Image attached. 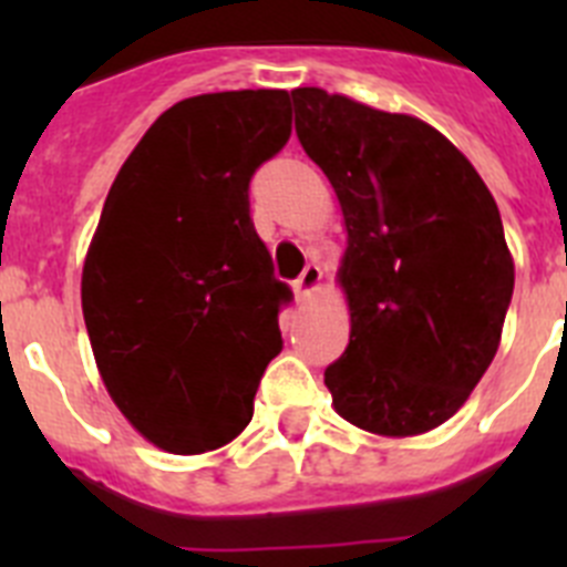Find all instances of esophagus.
Instances as JSON below:
<instances>
[{
	"label": "esophagus",
	"mask_w": 567,
	"mask_h": 567,
	"mask_svg": "<svg viewBox=\"0 0 567 567\" xmlns=\"http://www.w3.org/2000/svg\"><path fill=\"white\" fill-rule=\"evenodd\" d=\"M320 278H323V269H320V264H307V269H303V272H300V278L295 280V295H298V300L309 298V295L320 287Z\"/></svg>",
	"instance_id": "esophagus-1"
}]
</instances>
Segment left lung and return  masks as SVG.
<instances>
[{"label":"left lung","mask_w":567,"mask_h":567,"mask_svg":"<svg viewBox=\"0 0 567 567\" xmlns=\"http://www.w3.org/2000/svg\"><path fill=\"white\" fill-rule=\"evenodd\" d=\"M295 133L338 193L352 334L327 365L343 420L385 437L437 429L497 354L514 295L503 218L477 169L420 118L292 90Z\"/></svg>","instance_id":"8db88e82"}]
</instances>
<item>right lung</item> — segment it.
<instances>
[{
    "label": "right lung",
    "instance_id": "1",
    "mask_svg": "<svg viewBox=\"0 0 567 567\" xmlns=\"http://www.w3.org/2000/svg\"><path fill=\"white\" fill-rule=\"evenodd\" d=\"M292 133L287 90L173 104L115 175L82 272L110 398L164 452L202 454L252 420L292 289L249 215V182Z\"/></svg>",
    "mask_w": 567,
    "mask_h": 567
}]
</instances>
